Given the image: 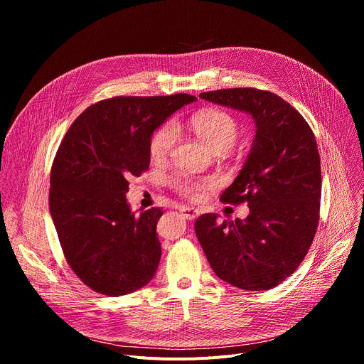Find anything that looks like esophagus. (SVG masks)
<instances>
[{
	"label": "esophagus",
	"instance_id": "esophagus-1",
	"mask_svg": "<svg viewBox=\"0 0 364 364\" xmlns=\"http://www.w3.org/2000/svg\"><path fill=\"white\" fill-rule=\"evenodd\" d=\"M180 213L187 219V220H194L198 216V210L194 209V207H188V205H180L178 207Z\"/></svg>",
	"mask_w": 364,
	"mask_h": 364
}]
</instances>
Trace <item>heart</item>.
<instances>
[{
    "mask_svg": "<svg viewBox=\"0 0 364 364\" xmlns=\"http://www.w3.org/2000/svg\"><path fill=\"white\" fill-rule=\"evenodd\" d=\"M190 127L201 142L213 152L230 149L239 138V125L236 119L222 109H204L190 118ZM178 139V127L174 121H167L154 131L149 138L148 151L152 161H161L173 151ZM210 186L207 180H194L188 176H176L171 178V187L181 196L197 200Z\"/></svg>",
    "mask_w": 364,
    "mask_h": 364,
    "instance_id": "b5f03b06",
    "label": "heart"
}]
</instances>
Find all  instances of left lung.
Here are the masks:
<instances>
[{"instance_id": "8db88e82", "label": "left lung", "mask_w": 364, "mask_h": 364, "mask_svg": "<svg viewBox=\"0 0 364 364\" xmlns=\"http://www.w3.org/2000/svg\"><path fill=\"white\" fill-rule=\"evenodd\" d=\"M200 97L252 115L256 135L247 160L220 200L247 203L249 216L233 222L201 215L194 230L215 274L233 287L265 291L304 261L320 220L321 163L317 141L302 115L281 96L235 87Z\"/></svg>"}]
</instances>
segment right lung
I'll return each mask as SVG.
<instances>
[{
  "instance_id": "1",
  "label": "right lung",
  "mask_w": 364,
  "mask_h": 364,
  "mask_svg": "<svg viewBox=\"0 0 364 364\" xmlns=\"http://www.w3.org/2000/svg\"><path fill=\"white\" fill-rule=\"evenodd\" d=\"M196 96H117L82 112L50 173V215L72 271L95 292L119 296L146 285L161 257L160 207L136 216L129 178L149 167L152 132Z\"/></svg>"
}]
</instances>
